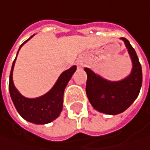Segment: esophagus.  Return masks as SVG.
Listing matches in <instances>:
<instances>
[{"mask_svg":"<svg viewBox=\"0 0 150 150\" xmlns=\"http://www.w3.org/2000/svg\"><path fill=\"white\" fill-rule=\"evenodd\" d=\"M76 64H77V66H78L79 68H82V67H83V62L81 61V60H77Z\"/></svg>","mask_w":150,"mask_h":150,"instance_id":"1","label":"esophagus"}]
</instances>
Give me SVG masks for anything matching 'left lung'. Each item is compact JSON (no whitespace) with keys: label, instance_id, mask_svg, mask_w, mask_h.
Instances as JSON below:
<instances>
[{"label":"left lung","instance_id":"left-lung-1","mask_svg":"<svg viewBox=\"0 0 150 150\" xmlns=\"http://www.w3.org/2000/svg\"><path fill=\"white\" fill-rule=\"evenodd\" d=\"M120 39L127 48L132 62L131 72L127 77L112 81L88 68L84 69L88 75L86 93L89 102L98 112L109 115L119 114L129 108L137 98L143 81L142 67L135 50L126 38Z\"/></svg>","mask_w":150,"mask_h":150}]
</instances>
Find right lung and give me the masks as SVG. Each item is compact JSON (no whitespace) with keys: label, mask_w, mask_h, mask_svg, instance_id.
Segmentation results:
<instances>
[{"label":"right lung","mask_w":150,"mask_h":150,"mask_svg":"<svg viewBox=\"0 0 150 150\" xmlns=\"http://www.w3.org/2000/svg\"><path fill=\"white\" fill-rule=\"evenodd\" d=\"M33 36L34 35L25 41L21 45L19 50H21L22 45ZM15 61L16 58L13 62L9 77V93L17 112L25 120L33 124L45 125L52 122L57 117H58L61 113L63 103V93L68 82L76 70V66L74 65L70 69L62 72L52 88L45 94L38 98H26L21 94L13 84V71Z\"/></svg>","instance_id":"obj_1"}]
</instances>
